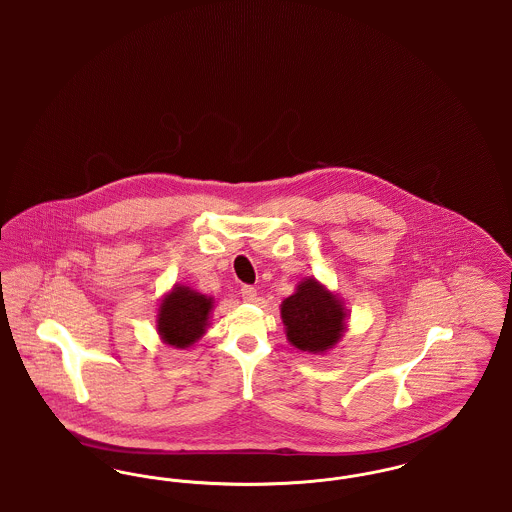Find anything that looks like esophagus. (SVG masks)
<instances>
[{
    "label": "esophagus",
    "mask_w": 512,
    "mask_h": 512,
    "mask_svg": "<svg viewBox=\"0 0 512 512\" xmlns=\"http://www.w3.org/2000/svg\"><path fill=\"white\" fill-rule=\"evenodd\" d=\"M242 299L245 303H253L257 299V290L253 286H242Z\"/></svg>",
    "instance_id": "1"
}]
</instances>
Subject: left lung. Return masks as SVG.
<instances>
[{
  "label": "left lung",
  "instance_id": "left-lung-1",
  "mask_svg": "<svg viewBox=\"0 0 512 512\" xmlns=\"http://www.w3.org/2000/svg\"><path fill=\"white\" fill-rule=\"evenodd\" d=\"M286 338L299 351L326 353L336 347L347 328V309L340 297L317 278H303L280 305Z\"/></svg>",
  "mask_w": 512,
  "mask_h": 512
}]
</instances>
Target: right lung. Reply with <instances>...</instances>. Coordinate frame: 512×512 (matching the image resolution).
<instances>
[{
  "instance_id": "right-lung-1",
  "label": "right lung",
  "mask_w": 512,
  "mask_h": 512,
  "mask_svg": "<svg viewBox=\"0 0 512 512\" xmlns=\"http://www.w3.org/2000/svg\"><path fill=\"white\" fill-rule=\"evenodd\" d=\"M213 307V297L192 290L190 286L174 284L159 303L157 334L167 345L188 349L205 334Z\"/></svg>"
}]
</instances>
